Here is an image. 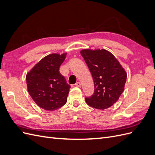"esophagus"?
<instances>
[{
  "label": "esophagus",
  "mask_w": 155,
  "mask_h": 155,
  "mask_svg": "<svg viewBox=\"0 0 155 155\" xmlns=\"http://www.w3.org/2000/svg\"><path fill=\"white\" fill-rule=\"evenodd\" d=\"M76 86H77V87H80L81 86V84L80 82H77V83H76Z\"/></svg>",
  "instance_id": "1"
}]
</instances>
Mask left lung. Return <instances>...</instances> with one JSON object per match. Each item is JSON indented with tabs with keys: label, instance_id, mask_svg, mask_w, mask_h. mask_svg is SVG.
<instances>
[{
	"label": "left lung",
	"instance_id": "obj_1",
	"mask_svg": "<svg viewBox=\"0 0 155 155\" xmlns=\"http://www.w3.org/2000/svg\"><path fill=\"white\" fill-rule=\"evenodd\" d=\"M80 53L94 83V93L85 98L86 103L96 109H108L123 93L127 72L114 55L105 49H83Z\"/></svg>",
	"mask_w": 155,
	"mask_h": 155
}]
</instances>
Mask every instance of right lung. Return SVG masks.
<instances>
[{"label": "right lung", "mask_w": 155, "mask_h": 155, "mask_svg": "<svg viewBox=\"0 0 155 155\" xmlns=\"http://www.w3.org/2000/svg\"><path fill=\"white\" fill-rule=\"evenodd\" d=\"M67 53L46 55L27 73V88L39 107L46 110H57L67 101L70 86L59 69Z\"/></svg>", "instance_id": "add662e5"}]
</instances>
